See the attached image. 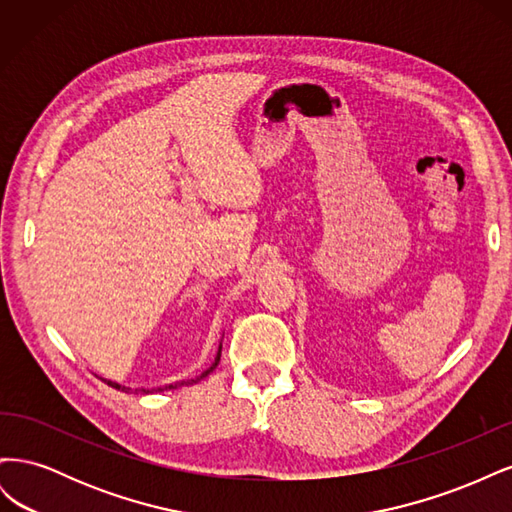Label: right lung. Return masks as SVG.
<instances>
[{"label":"right lung","instance_id":"right-lung-1","mask_svg":"<svg viewBox=\"0 0 512 512\" xmlns=\"http://www.w3.org/2000/svg\"><path fill=\"white\" fill-rule=\"evenodd\" d=\"M220 354H222V346H220V350H218V356H215V363L207 369V371H203V374H200L198 378H194V380H190V382H177V384H168L166 389H177V386H183V384H192V382H198V380H203L205 376H209L211 371L218 367V363H220ZM108 386H113V389H117V391H132V389H128V386H121V384H117V382H111V380H104ZM138 391H143V393H149L147 389H138ZM151 391H162V389H151ZM136 393V391H134Z\"/></svg>","mask_w":512,"mask_h":512}]
</instances>
